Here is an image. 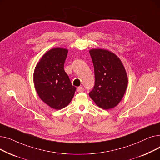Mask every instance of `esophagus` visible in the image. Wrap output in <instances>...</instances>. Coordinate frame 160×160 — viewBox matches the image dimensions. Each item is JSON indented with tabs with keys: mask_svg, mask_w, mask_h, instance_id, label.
<instances>
[{
	"mask_svg": "<svg viewBox=\"0 0 160 160\" xmlns=\"http://www.w3.org/2000/svg\"><path fill=\"white\" fill-rule=\"evenodd\" d=\"M77 91L78 92V93H82V92L83 91V88L82 86H80L77 88Z\"/></svg>",
	"mask_w": 160,
	"mask_h": 160,
	"instance_id": "1",
	"label": "esophagus"
}]
</instances>
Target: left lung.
Listing matches in <instances>:
<instances>
[{
  "instance_id": "1",
  "label": "left lung",
  "mask_w": 160,
  "mask_h": 160,
  "mask_svg": "<svg viewBox=\"0 0 160 160\" xmlns=\"http://www.w3.org/2000/svg\"><path fill=\"white\" fill-rule=\"evenodd\" d=\"M95 85L89 96L95 104L104 110L112 109L122 100L128 86L127 72L115 54L104 49H91Z\"/></svg>"
}]
</instances>
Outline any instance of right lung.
Here are the masks:
<instances>
[{
    "instance_id": "right-lung-1",
    "label": "right lung",
    "mask_w": 160,
    "mask_h": 160,
    "mask_svg": "<svg viewBox=\"0 0 160 160\" xmlns=\"http://www.w3.org/2000/svg\"><path fill=\"white\" fill-rule=\"evenodd\" d=\"M68 50L56 48L45 53L33 74L37 93L43 101L55 110H61L72 99L76 87L64 70Z\"/></svg>"
}]
</instances>
